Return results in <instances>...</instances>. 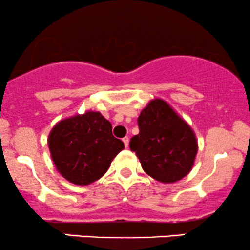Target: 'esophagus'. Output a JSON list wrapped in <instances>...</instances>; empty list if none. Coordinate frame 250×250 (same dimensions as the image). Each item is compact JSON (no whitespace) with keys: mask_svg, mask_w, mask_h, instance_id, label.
Listing matches in <instances>:
<instances>
[{"mask_svg":"<svg viewBox=\"0 0 250 250\" xmlns=\"http://www.w3.org/2000/svg\"><path fill=\"white\" fill-rule=\"evenodd\" d=\"M122 141H123V143H125V148H128V146H129V137H127V136H125V137H123V140H122Z\"/></svg>","mask_w":250,"mask_h":250,"instance_id":"1","label":"esophagus"}]
</instances>
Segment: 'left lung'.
<instances>
[{"mask_svg": "<svg viewBox=\"0 0 250 250\" xmlns=\"http://www.w3.org/2000/svg\"><path fill=\"white\" fill-rule=\"evenodd\" d=\"M140 133L129 147L139 157L143 170L162 183L187 176L197 154V140L190 125L167 102L151 100L140 114Z\"/></svg>", "mask_w": 250, "mask_h": 250, "instance_id": "obj_1", "label": "left lung"}]
</instances>
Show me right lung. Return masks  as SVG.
<instances>
[{
    "mask_svg": "<svg viewBox=\"0 0 250 250\" xmlns=\"http://www.w3.org/2000/svg\"><path fill=\"white\" fill-rule=\"evenodd\" d=\"M48 146L59 173L79 186L101 179L114 157L125 148L121 140L111 133V123L99 111H85L56 123Z\"/></svg>",
    "mask_w": 250,
    "mask_h": 250,
    "instance_id": "right-lung-1",
    "label": "right lung"
}]
</instances>
